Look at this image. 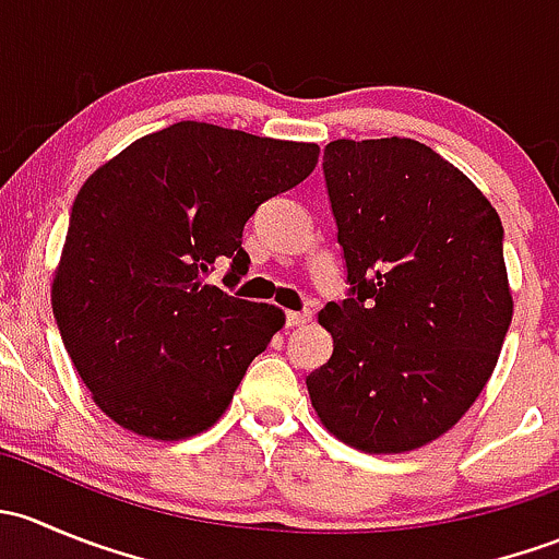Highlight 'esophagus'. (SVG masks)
<instances>
[{"label": "esophagus", "mask_w": 559, "mask_h": 559, "mask_svg": "<svg viewBox=\"0 0 559 559\" xmlns=\"http://www.w3.org/2000/svg\"><path fill=\"white\" fill-rule=\"evenodd\" d=\"M311 311H286V326H292V330H295V326L311 324Z\"/></svg>", "instance_id": "34e87169"}]
</instances>
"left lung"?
<instances>
[{"instance_id": "left-lung-1", "label": "left lung", "mask_w": 559, "mask_h": 559, "mask_svg": "<svg viewBox=\"0 0 559 559\" xmlns=\"http://www.w3.org/2000/svg\"><path fill=\"white\" fill-rule=\"evenodd\" d=\"M324 178L352 297L319 313L332 357L306 379L311 405L359 452H414L452 430L498 365L514 316L503 224L419 140H332Z\"/></svg>"}]
</instances>
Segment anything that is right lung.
Returning a JSON list of instances; mask_svg holds the SVG:
<instances>
[{"label": "right lung", "instance_id": "1", "mask_svg": "<svg viewBox=\"0 0 559 559\" xmlns=\"http://www.w3.org/2000/svg\"><path fill=\"white\" fill-rule=\"evenodd\" d=\"M319 145L180 121L97 167L72 205L50 306L92 400L151 441L211 430L286 316L205 284L248 270L243 227L313 173Z\"/></svg>", "mask_w": 559, "mask_h": 559}]
</instances>
